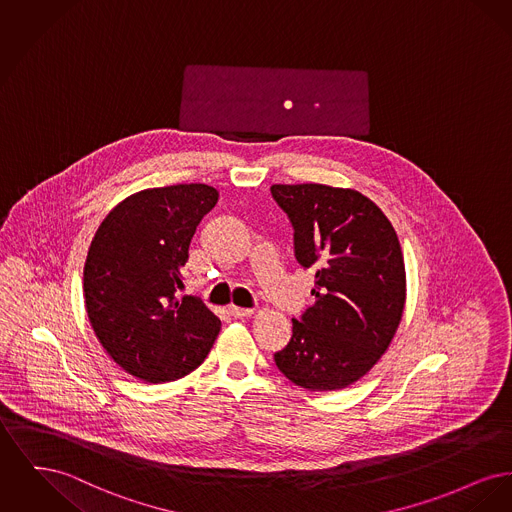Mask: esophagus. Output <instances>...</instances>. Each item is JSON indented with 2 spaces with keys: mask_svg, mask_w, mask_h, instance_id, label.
<instances>
[{
  "mask_svg": "<svg viewBox=\"0 0 512 512\" xmlns=\"http://www.w3.org/2000/svg\"><path fill=\"white\" fill-rule=\"evenodd\" d=\"M228 313L232 315V317H249L251 313H253V309H247V307H238V305H230L228 307Z\"/></svg>",
  "mask_w": 512,
  "mask_h": 512,
  "instance_id": "1",
  "label": "esophagus"
}]
</instances>
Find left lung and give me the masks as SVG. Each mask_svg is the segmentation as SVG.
I'll return each instance as SVG.
<instances>
[{
  "mask_svg": "<svg viewBox=\"0 0 512 512\" xmlns=\"http://www.w3.org/2000/svg\"><path fill=\"white\" fill-rule=\"evenodd\" d=\"M294 226L301 267L315 269V305L292 319L276 367L307 391H338L387 352L406 303V271L389 218L360 191L323 183L271 187Z\"/></svg>",
  "mask_w": 512,
  "mask_h": 512,
  "instance_id": "8db88e82",
  "label": "left lung"
}]
</instances>
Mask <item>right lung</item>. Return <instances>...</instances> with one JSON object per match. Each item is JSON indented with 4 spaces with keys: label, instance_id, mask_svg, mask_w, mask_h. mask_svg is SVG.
I'll return each mask as SVG.
<instances>
[{
    "label": "right lung",
    "instance_id": "right-lung-1",
    "mask_svg": "<svg viewBox=\"0 0 512 512\" xmlns=\"http://www.w3.org/2000/svg\"><path fill=\"white\" fill-rule=\"evenodd\" d=\"M218 201L205 183L129 195L102 220L83 271L85 307L108 356L145 383L189 375L211 352L220 319L183 288L189 243Z\"/></svg>",
    "mask_w": 512,
    "mask_h": 512
}]
</instances>
